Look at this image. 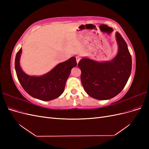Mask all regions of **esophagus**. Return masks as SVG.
Here are the masks:
<instances>
[{
  "instance_id": "esophagus-1",
  "label": "esophagus",
  "mask_w": 149,
  "mask_h": 149,
  "mask_svg": "<svg viewBox=\"0 0 149 149\" xmlns=\"http://www.w3.org/2000/svg\"><path fill=\"white\" fill-rule=\"evenodd\" d=\"M76 62H77V63H78L80 60V58L79 56H76Z\"/></svg>"
}]
</instances>
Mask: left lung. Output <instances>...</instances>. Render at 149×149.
Wrapping results in <instances>:
<instances>
[{
  "label": "left lung",
  "instance_id": "left-lung-1",
  "mask_svg": "<svg viewBox=\"0 0 149 149\" xmlns=\"http://www.w3.org/2000/svg\"><path fill=\"white\" fill-rule=\"evenodd\" d=\"M116 39L118 52L111 61L100 62L83 57L78 64L85 91L96 100H107L118 95L131 73L132 58L127 45L118 31Z\"/></svg>",
  "mask_w": 149,
  "mask_h": 149
}]
</instances>
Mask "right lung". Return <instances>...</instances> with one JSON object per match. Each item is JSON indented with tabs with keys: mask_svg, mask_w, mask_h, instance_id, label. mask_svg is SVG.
<instances>
[{
	"mask_svg": "<svg viewBox=\"0 0 149 149\" xmlns=\"http://www.w3.org/2000/svg\"><path fill=\"white\" fill-rule=\"evenodd\" d=\"M22 48L15 56V69L22 88L29 95L42 101H51L63 93L67 79L73 68L77 65L76 58L73 56L42 76H30L22 70L20 60Z\"/></svg>",
	"mask_w": 149,
	"mask_h": 149,
	"instance_id": "obj_1",
	"label": "right lung"
}]
</instances>
